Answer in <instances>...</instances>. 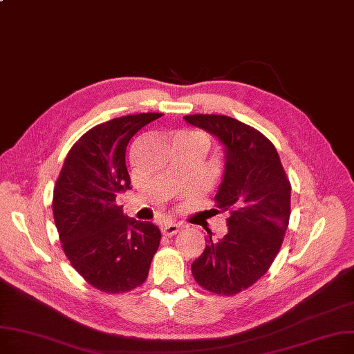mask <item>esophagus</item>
Wrapping results in <instances>:
<instances>
[{"label": "esophagus", "instance_id": "obj_1", "mask_svg": "<svg viewBox=\"0 0 354 354\" xmlns=\"http://www.w3.org/2000/svg\"><path fill=\"white\" fill-rule=\"evenodd\" d=\"M182 225L178 224V223H174V221H167L162 225V233L163 236H167V237H172L175 234H178L180 232Z\"/></svg>", "mask_w": 354, "mask_h": 354}]
</instances>
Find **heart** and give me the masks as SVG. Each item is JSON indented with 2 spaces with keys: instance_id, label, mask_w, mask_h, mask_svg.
<instances>
[{
  "instance_id": "b5f03b06",
  "label": "heart",
  "mask_w": 354,
  "mask_h": 354,
  "mask_svg": "<svg viewBox=\"0 0 354 354\" xmlns=\"http://www.w3.org/2000/svg\"><path fill=\"white\" fill-rule=\"evenodd\" d=\"M178 139H196V140H201L205 146H208V140H207V137L204 136V134H201V133H196V131H189V133H182V134H179L178 137H176V140Z\"/></svg>"
}]
</instances>
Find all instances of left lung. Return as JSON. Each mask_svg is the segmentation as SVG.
Here are the masks:
<instances>
[{"instance_id":"1","label":"left lung","mask_w":354,"mask_h":354,"mask_svg":"<svg viewBox=\"0 0 354 354\" xmlns=\"http://www.w3.org/2000/svg\"><path fill=\"white\" fill-rule=\"evenodd\" d=\"M183 120L223 145L224 174L214 199L228 214L225 236L207 232L205 249L191 270L207 290L234 295L262 278L278 254L290 215V183L274 146L256 129L227 115Z\"/></svg>"}]
</instances>
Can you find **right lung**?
<instances>
[{"label": "right lung", "instance_id": "1", "mask_svg": "<svg viewBox=\"0 0 354 354\" xmlns=\"http://www.w3.org/2000/svg\"><path fill=\"white\" fill-rule=\"evenodd\" d=\"M162 117L143 113L92 127L69 150L53 189V217L69 262L94 288L120 294L140 286L160 243V230L115 204L130 189L126 149L131 137Z\"/></svg>", "mask_w": 354, "mask_h": 354}]
</instances>
